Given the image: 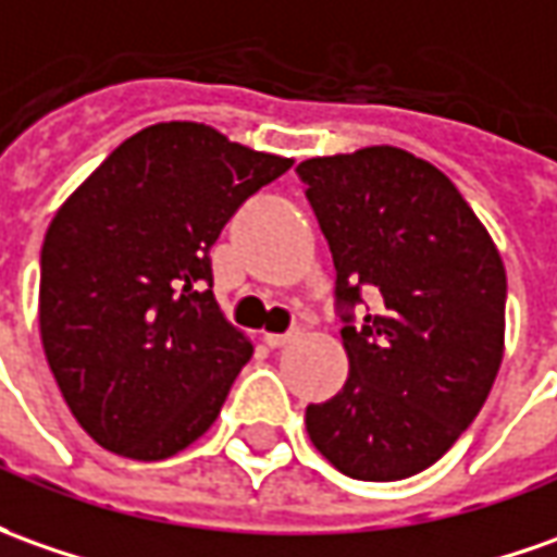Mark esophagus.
Here are the masks:
<instances>
[{"label":"esophagus","mask_w":557,"mask_h":557,"mask_svg":"<svg viewBox=\"0 0 557 557\" xmlns=\"http://www.w3.org/2000/svg\"><path fill=\"white\" fill-rule=\"evenodd\" d=\"M298 338V332H264V344L268 347H286Z\"/></svg>","instance_id":"esophagus-1"}]
</instances>
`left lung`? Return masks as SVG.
I'll list each match as a JSON object with an SVG mask.
<instances>
[{
  "mask_svg": "<svg viewBox=\"0 0 557 557\" xmlns=\"http://www.w3.org/2000/svg\"><path fill=\"white\" fill-rule=\"evenodd\" d=\"M326 234L350 377L305 426L332 467L399 482L433 467L485 406L506 347V268L457 185L418 154L369 146L298 164Z\"/></svg>",
  "mask_w": 557,
  "mask_h": 557,
  "instance_id": "left-lung-1",
  "label": "left lung"
}]
</instances>
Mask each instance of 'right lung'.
I'll return each mask as SVG.
<instances>
[{
    "label": "right lung",
    "mask_w": 557,
    "mask_h": 557,
    "mask_svg": "<svg viewBox=\"0 0 557 557\" xmlns=\"http://www.w3.org/2000/svg\"><path fill=\"white\" fill-rule=\"evenodd\" d=\"M289 168L210 124L161 121L57 210L41 244V347L72 418L106 451L164 460L213 426L252 342L210 289V247Z\"/></svg>",
    "instance_id": "1"
}]
</instances>
